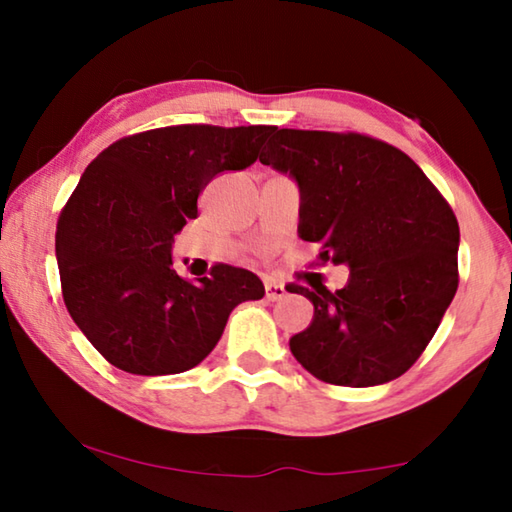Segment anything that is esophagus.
Masks as SVG:
<instances>
[{
    "label": "esophagus",
    "mask_w": 512,
    "mask_h": 512,
    "mask_svg": "<svg viewBox=\"0 0 512 512\" xmlns=\"http://www.w3.org/2000/svg\"><path fill=\"white\" fill-rule=\"evenodd\" d=\"M264 289H266V298L275 302V300H282L287 296V289H284L282 282H275V280H266L264 282Z\"/></svg>",
    "instance_id": "obj_1"
}]
</instances>
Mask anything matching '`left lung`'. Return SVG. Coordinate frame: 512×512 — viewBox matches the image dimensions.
<instances>
[{
	"instance_id": "8db88e82",
	"label": "left lung",
	"mask_w": 512,
	"mask_h": 512,
	"mask_svg": "<svg viewBox=\"0 0 512 512\" xmlns=\"http://www.w3.org/2000/svg\"><path fill=\"white\" fill-rule=\"evenodd\" d=\"M259 162L300 185L298 235L320 244L318 266H350L343 289L320 277L314 289L289 284L314 305L311 325L291 336L293 357L336 386L404 375L458 289L452 207L409 155L361 133L280 128Z\"/></svg>"
}]
</instances>
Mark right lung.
<instances>
[{"mask_svg": "<svg viewBox=\"0 0 512 512\" xmlns=\"http://www.w3.org/2000/svg\"><path fill=\"white\" fill-rule=\"evenodd\" d=\"M275 126L183 124L121 137L101 151L56 225L63 300L103 359L131 375H176L219 343L239 302L264 298L255 273L214 264L180 277L173 235L198 216L221 171L246 169Z\"/></svg>", "mask_w": 512, "mask_h": 512, "instance_id": "right-lung-1", "label": "right lung"}]
</instances>
